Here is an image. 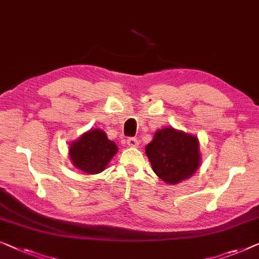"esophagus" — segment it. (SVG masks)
<instances>
[{"label":"esophagus","instance_id":"1","mask_svg":"<svg viewBox=\"0 0 259 259\" xmlns=\"http://www.w3.org/2000/svg\"><path fill=\"white\" fill-rule=\"evenodd\" d=\"M126 144H128L130 148H136V147H138V144H140V142H138L137 138L129 137L128 140H126Z\"/></svg>","mask_w":259,"mask_h":259}]
</instances>
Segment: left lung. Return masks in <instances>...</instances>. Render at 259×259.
Masks as SVG:
<instances>
[{
	"label": "left lung",
	"mask_w": 259,
	"mask_h": 259,
	"mask_svg": "<svg viewBox=\"0 0 259 259\" xmlns=\"http://www.w3.org/2000/svg\"><path fill=\"white\" fill-rule=\"evenodd\" d=\"M197 137L174 128H164L155 134L154 140L145 147L152 170L167 184L187 180L199 165Z\"/></svg>",
	"instance_id": "1"
}]
</instances>
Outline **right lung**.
Instances as JSON below:
<instances>
[{
  "mask_svg": "<svg viewBox=\"0 0 259 259\" xmlns=\"http://www.w3.org/2000/svg\"><path fill=\"white\" fill-rule=\"evenodd\" d=\"M117 152V145L100 129L90 130L72 142L69 156L77 169L89 175L102 172Z\"/></svg>",
  "mask_w": 259,
  "mask_h": 259,
  "instance_id": "right-lung-1",
  "label": "right lung"
}]
</instances>
